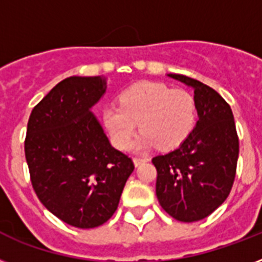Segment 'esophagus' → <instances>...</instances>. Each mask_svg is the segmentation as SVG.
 Segmentation results:
<instances>
[{
    "mask_svg": "<svg viewBox=\"0 0 262 262\" xmlns=\"http://www.w3.org/2000/svg\"><path fill=\"white\" fill-rule=\"evenodd\" d=\"M133 163H135V166L137 167V166H140V164L145 163V159H141V158H133Z\"/></svg>",
    "mask_w": 262,
    "mask_h": 262,
    "instance_id": "34e87169",
    "label": "esophagus"
}]
</instances>
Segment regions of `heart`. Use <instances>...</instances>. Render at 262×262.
Returning <instances> with one entry per match:
<instances>
[{"label": "heart", "mask_w": 262, "mask_h": 262, "mask_svg": "<svg viewBox=\"0 0 262 262\" xmlns=\"http://www.w3.org/2000/svg\"><path fill=\"white\" fill-rule=\"evenodd\" d=\"M195 117V100L190 92L151 81L125 90L119 96V106L110 104L102 114L104 127L117 148L130 147L139 125L143 135L136 141V148L148 149L156 145L160 151L179 147L193 130Z\"/></svg>", "instance_id": "1"}]
</instances>
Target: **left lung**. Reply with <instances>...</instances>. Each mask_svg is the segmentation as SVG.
<instances>
[{"label": "left lung", "mask_w": 262, "mask_h": 262, "mask_svg": "<svg viewBox=\"0 0 262 262\" xmlns=\"http://www.w3.org/2000/svg\"><path fill=\"white\" fill-rule=\"evenodd\" d=\"M194 90L199 121L177 149L152 159L156 195L164 211L185 223L207 217L231 191L239 140L231 107L215 90L182 75H168Z\"/></svg>", "instance_id": "8db88e82"}]
</instances>
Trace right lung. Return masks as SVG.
Instances as JSON below:
<instances>
[{
    "instance_id": "obj_1",
    "label": "right lung",
    "mask_w": 262,
    "mask_h": 262,
    "mask_svg": "<svg viewBox=\"0 0 262 262\" xmlns=\"http://www.w3.org/2000/svg\"><path fill=\"white\" fill-rule=\"evenodd\" d=\"M107 88L103 76H72L34 107L26 159L40 203L77 228L102 226L114 215L135 164L114 147L92 114Z\"/></svg>"
}]
</instances>
